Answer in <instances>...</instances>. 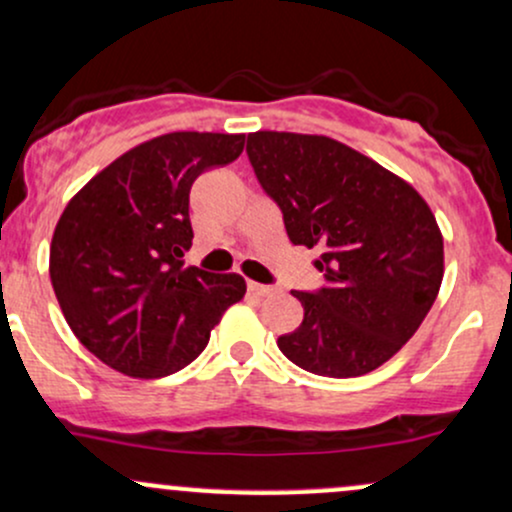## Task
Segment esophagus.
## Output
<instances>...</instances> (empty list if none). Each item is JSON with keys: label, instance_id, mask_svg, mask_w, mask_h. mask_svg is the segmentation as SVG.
Returning a JSON list of instances; mask_svg holds the SVG:
<instances>
[{"label": "esophagus", "instance_id": "34e87169", "mask_svg": "<svg viewBox=\"0 0 512 512\" xmlns=\"http://www.w3.org/2000/svg\"><path fill=\"white\" fill-rule=\"evenodd\" d=\"M247 289L252 291L255 296H272L274 291H277V286H269V284H257V282H250L247 284Z\"/></svg>", "mask_w": 512, "mask_h": 512}]
</instances>
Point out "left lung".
Returning a JSON list of instances; mask_svg holds the SVG:
<instances>
[{"mask_svg":"<svg viewBox=\"0 0 512 512\" xmlns=\"http://www.w3.org/2000/svg\"><path fill=\"white\" fill-rule=\"evenodd\" d=\"M257 182L294 245L320 247L325 284L294 291L303 320L277 345L330 379L374 372L413 338L442 284V235L408 182L333 138L247 136Z\"/></svg>","mask_w":512,"mask_h":512,"instance_id":"8db88e82","label":"left lung"}]
</instances>
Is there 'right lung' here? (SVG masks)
I'll use <instances>...</instances> for the list:
<instances>
[{
  "instance_id": "right-lung-1",
  "label": "right lung",
  "mask_w": 512,
  "mask_h": 512,
  "mask_svg": "<svg viewBox=\"0 0 512 512\" xmlns=\"http://www.w3.org/2000/svg\"><path fill=\"white\" fill-rule=\"evenodd\" d=\"M245 136L167 133L99 172L67 204L50 243V282L77 340L116 372L170 376L209 345L213 325L245 296L238 274L184 269L189 192L230 165Z\"/></svg>"
}]
</instances>
